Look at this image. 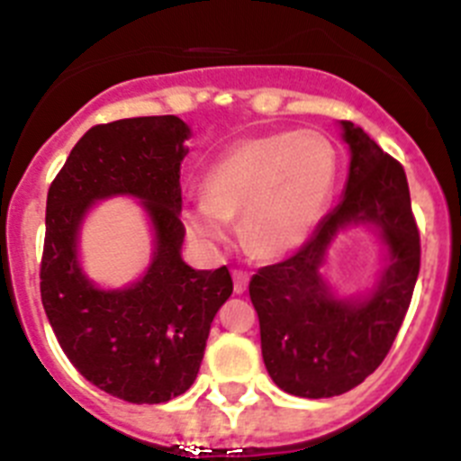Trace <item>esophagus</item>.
Wrapping results in <instances>:
<instances>
[{
    "label": "esophagus",
    "instance_id": "esophagus-1",
    "mask_svg": "<svg viewBox=\"0 0 461 461\" xmlns=\"http://www.w3.org/2000/svg\"><path fill=\"white\" fill-rule=\"evenodd\" d=\"M247 286H249V272H242V270H235L233 272V288L235 293H244L247 291Z\"/></svg>",
    "mask_w": 461,
    "mask_h": 461
}]
</instances>
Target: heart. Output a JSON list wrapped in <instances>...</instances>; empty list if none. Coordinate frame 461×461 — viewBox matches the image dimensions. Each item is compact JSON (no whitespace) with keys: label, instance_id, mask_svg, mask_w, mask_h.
Returning <instances> with one entry per match:
<instances>
[{"label":"heart","instance_id":"obj_1","mask_svg":"<svg viewBox=\"0 0 461 461\" xmlns=\"http://www.w3.org/2000/svg\"><path fill=\"white\" fill-rule=\"evenodd\" d=\"M337 152L319 131L244 138L210 166L203 198L182 212L186 233L205 247L226 240L240 217L244 247L263 258L297 249L323 217L335 189Z\"/></svg>","mask_w":461,"mask_h":461}]
</instances>
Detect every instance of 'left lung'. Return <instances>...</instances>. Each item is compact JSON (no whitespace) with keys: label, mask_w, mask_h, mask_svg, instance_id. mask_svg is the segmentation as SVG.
<instances>
[{"label":"left lung","mask_w":461,"mask_h":461,"mask_svg":"<svg viewBox=\"0 0 461 461\" xmlns=\"http://www.w3.org/2000/svg\"><path fill=\"white\" fill-rule=\"evenodd\" d=\"M351 148L344 201L291 258L260 267L249 295L260 323L267 374L284 393L321 399L360 385L385 360L404 323L420 272V230L397 158L353 122H341ZM374 222L391 247V266L365 303L331 297L318 267L339 227Z\"/></svg>","instance_id":"left-lung-1"}]
</instances>
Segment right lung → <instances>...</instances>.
Returning a JSON list of instances; mask_svg holds the SVG:
<instances>
[{
  "label": "right lung",
  "mask_w": 461,
  "mask_h": 461,
  "mask_svg": "<svg viewBox=\"0 0 461 461\" xmlns=\"http://www.w3.org/2000/svg\"><path fill=\"white\" fill-rule=\"evenodd\" d=\"M189 126L175 115L92 126L48 189L41 300L71 365L104 393L161 404L191 388L212 319L233 293L226 266L182 260L180 168ZM129 193L146 203L158 233L149 275L124 292H99L79 272L75 238L94 200Z\"/></svg>",
  "instance_id": "add662e5"
}]
</instances>
